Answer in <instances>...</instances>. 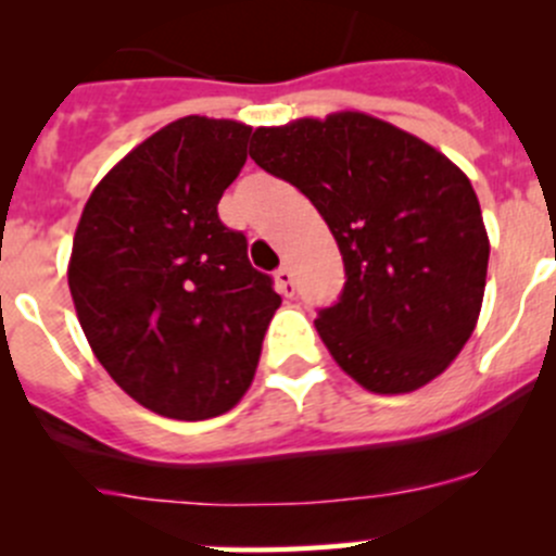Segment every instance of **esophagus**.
Masks as SVG:
<instances>
[{"label": "esophagus", "instance_id": "esophagus-1", "mask_svg": "<svg viewBox=\"0 0 556 556\" xmlns=\"http://www.w3.org/2000/svg\"><path fill=\"white\" fill-rule=\"evenodd\" d=\"M274 279H277V290L285 295V299H293L295 295V282H293V274H290L288 266L277 268V274H274Z\"/></svg>", "mask_w": 556, "mask_h": 556}]
</instances>
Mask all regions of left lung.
<instances>
[{
  "mask_svg": "<svg viewBox=\"0 0 556 556\" xmlns=\"http://www.w3.org/2000/svg\"><path fill=\"white\" fill-rule=\"evenodd\" d=\"M250 159L295 185L328 223L346 282L314 328L379 395L428 384L476 328L486 239L473 185L414 134L363 112L255 128Z\"/></svg>",
  "mask_w": 556,
  "mask_h": 556,
  "instance_id": "obj_1",
  "label": "left lung"
}]
</instances>
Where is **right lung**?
<instances>
[{"instance_id": "add662e5", "label": "right lung", "mask_w": 556, "mask_h": 556, "mask_svg": "<svg viewBox=\"0 0 556 556\" xmlns=\"http://www.w3.org/2000/svg\"><path fill=\"white\" fill-rule=\"evenodd\" d=\"M250 134L179 117L106 172L77 223L70 290L83 333L117 387L161 417L231 412L282 304L244 233L217 215Z\"/></svg>"}]
</instances>
